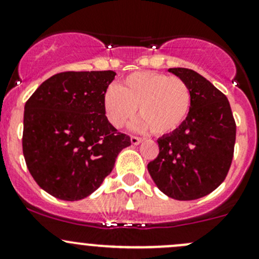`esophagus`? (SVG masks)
<instances>
[{"label":"esophagus","mask_w":259,"mask_h":259,"mask_svg":"<svg viewBox=\"0 0 259 259\" xmlns=\"http://www.w3.org/2000/svg\"><path fill=\"white\" fill-rule=\"evenodd\" d=\"M130 142H132L133 145H138V144H140V143L143 142V139H142V138H139V137H132V138H130Z\"/></svg>","instance_id":"34e87169"}]
</instances>
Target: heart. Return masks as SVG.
Instances as JSON below:
<instances>
[{"label":"heart","instance_id":"obj_1","mask_svg":"<svg viewBox=\"0 0 259 259\" xmlns=\"http://www.w3.org/2000/svg\"><path fill=\"white\" fill-rule=\"evenodd\" d=\"M142 117L133 127H150L156 135L177 130L185 121L192 108V91L184 80L153 71L130 74L119 86H110L104 94V110L110 124L121 127L135 111Z\"/></svg>","mask_w":259,"mask_h":259}]
</instances>
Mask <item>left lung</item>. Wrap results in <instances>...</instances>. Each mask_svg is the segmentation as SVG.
Masks as SVG:
<instances>
[{"instance_id": "left-lung-1", "label": "left lung", "mask_w": 259, "mask_h": 259, "mask_svg": "<svg viewBox=\"0 0 259 259\" xmlns=\"http://www.w3.org/2000/svg\"><path fill=\"white\" fill-rule=\"evenodd\" d=\"M168 71L188 83L192 108L178 129L159 138V155L148 164V170L168 197L199 199L217 189L228 174L236 121L227 96L210 81L184 67Z\"/></svg>"}]
</instances>
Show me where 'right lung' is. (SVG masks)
Masks as SVG:
<instances>
[{
	"label": "right lung",
	"instance_id": "right-lung-1",
	"mask_svg": "<svg viewBox=\"0 0 259 259\" xmlns=\"http://www.w3.org/2000/svg\"><path fill=\"white\" fill-rule=\"evenodd\" d=\"M111 71H67L44 81L25 104L22 150L35 182L52 197L80 200L111 173L130 138L104 110Z\"/></svg>",
	"mask_w": 259,
	"mask_h": 259
}]
</instances>
